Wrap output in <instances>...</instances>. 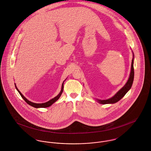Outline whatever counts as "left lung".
Instances as JSON below:
<instances>
[{
	"instance_id": "1",
	"label": "left lung",
	"mask_w": 151,
	"mask_h": 151,
	"mask_svg": "<svg viewBox=\"0 0 151 151\" xmlns=\"http://www.w3.org/2000/svg\"><path fill=\"white\" fill-rule=\"evenodd\" d=\"M134 58L132 60L131 63V73L129 75V78L128 80V81L126 84V85L123 86L120 90H119L116 94L113 96L112 98L107 99V100H98L99 102L101 104H114L119 101H120L125 95L126 93L129 91L131 86L132 85L133 80H134Z\"/></svg>"
}]
</instances>
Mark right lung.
Returning a JSON list of instances; mask_svg holds the SVG:
<instances>
[{"label":"right lung","mask_w":151,"mask_h":151,"mask_svg":"<svg viewBox=\"0 0 151 151\" xmlns=\"http://www.w3.org/2000/svg\"><path fill=\"white\" fill-rule=\"evenodd\" d=\"M63 83H63V84H62V89H61V91H60V92L59 93V94L58 96H56V97H55L54 98H53V99H52L51 100L49 101L48 102H45V103H43V104H35V103H33V102H31L29 101L28 100H27V99L22 95V94L20 92V91L17 89V86H16L17 90L18 91V92H19V93L20 94L21 96L23 98V99H24V100L26 102V103H27L28 105H31V106H33V107H34V108H47V107H49V106H51L53 103H55L56 101H58V99L60 98V96H61V95H62V92H63Z\"/></svg>","instance_id":"right-lung-1"}]
</instances>
